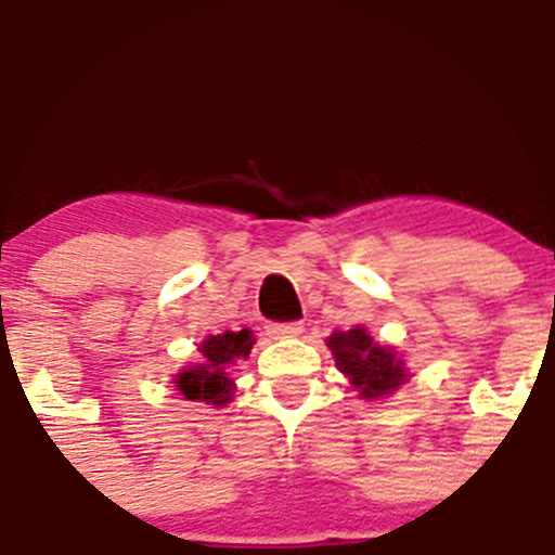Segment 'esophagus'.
Returning a JSON list of instances; mask_svg holds the SVG:
<instances>
[{
	"instance_id": "34e87169",
	"label": "esophagus",
	"mask_w": 555,
	"mask_h": 555,
	"mask_svg": "<svg viewBox=\"0 0 555 555\" xmlns=\"http://www.w3.org/2000/svg\"><path fill=\"white\" fill-rule=\"evenodd\" d=\"M266 332L271 337H297L302 332L300 322H284V324H268Z\"/></svg>"
}]
</instances>
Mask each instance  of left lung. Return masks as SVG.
Instances as JSON below:
<instances>
[{"instance_id":"obj_1","label":"left lung","mask_w":555,"mask_h":555,"mask_svg":"<svg viewBox=\"0 0 555 555\" xmlns=\"http://www.w3.org/2000/svg\"><path fill=\"white\" fill-rule=\"evenodd\" d=\"M337 370L351 380L361 399H385L406 383L404 361L390 348L377 346L364 326L348 332H332L330 340Z\"/></svg>"}]
</instances>
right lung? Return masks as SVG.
Instances as JSON below:
<instances>
[{
    "mask_svg": "<svg viewBox=\"0 0 555 555\" xmlns=\"http://www.w3.org/2000/svg\"><path fill=\"white\" fill-rule=\"evenodd\" d=\"M253 332H223V335H209L199 346L202 364L185 366L175 377V388L189 401H207V404L223 406L233 396V380L229 377L231 364L236 359H247L253 351Z\"/></svg>",
    "mask_w": 555,
    "mask_h": 555,
    "instance_id": "add662e5",
    "label": "right lung"
}]
</instances>
